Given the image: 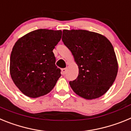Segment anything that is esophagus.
Instances as JSON below:
<instances>
[{
  "mask_svg": "<svg viewBox=\"0 0 131 131\" xmlns=\"http://www.w3.org/2000/svg\"><path fill=\"white\" fill-rule=\"evenodd\" d=\"M66 72V68H63V69H62V75H65Z\"/></svg>",
  "mask_w": 131,
  "mask_h": 131,
  "instance_id": "esophagus-1",
  "label": "esophagus"
}]
</instances>
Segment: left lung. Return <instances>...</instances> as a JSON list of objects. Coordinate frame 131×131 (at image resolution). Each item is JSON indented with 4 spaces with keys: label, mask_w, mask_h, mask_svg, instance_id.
I'll use <instances>...</instances> for the list:
<instances>
[{
    "label": "left lung",
    "mask_w": 131,
    "mask_h": 131,
    "mask_svg": "<svg viewBox=\"0 0 131 131\" xmlns=\"http://www.w3.org/2000/svg\"><path fill=\"white\" fill-rule=\"evenodd\" d=\"M62 41L78 66L77 78L69 84L86 100L104 95L115 81L118 62L110 41L100 33L82 29H63Z\"/></svg>",
    "instance_id": "obj_1"
}]
</instances>
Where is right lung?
<instances>
[{"mask_svg":"<svg viewBox=\"0 0 131 131\" xmlns=\"http://www.w3.org/2000/svg\"><path fill=\"white\" fill-rule=\"evenodd\" d=\"M62 31L40 29L29 32L15 43L10 62L12 79L27 96L38 98L53 89L61 76L53 49Z\"/></svg>","mask_w":131,"mask_h":131,"instance_id":"add662e5","label":"right lung"}]
</instances>
